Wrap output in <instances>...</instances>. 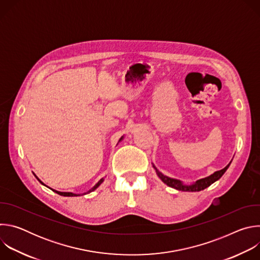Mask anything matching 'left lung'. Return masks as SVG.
Here are the masks:
<instances>
[{"instance_id": "1", "label": "left lung", "mask_w": 260, "mask_h": 260, "mask_svg": "<svg viewBox=\"0 0 260 260\" xmlns=\"http://www.w3.org/2000/svg\"><path fill=\"white\" fill-rule=\"evenodd\" d=\"M231 164H232V161L225 168L222 169V170L214 172L210 176H208L206 178H203V179H200V180H197L196 182H193L191 184H185V183H183L182 181H180L178 179H174V178L168 177V176L164 175L161 172H159L153 164L152 165H153V168H154L157 176L159 177V179L165 184H167L168 186H170L172 188H175L177 190H181V191H201V190H204L207 187H209L211 184H213L214 182H216L217 180H219L222 176H223V174L226 172V170L229 169Z\"/></svg>"}]
</instances>
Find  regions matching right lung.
<instances>
[{"instance_id":"right-lung-1","label":"right lung","mask_w":260,"mask_h":260,"mask_svg":"<svg viewBox=\"0 0 260 260\" xmlns=\"http://www.w3.org/2000/svg\"><path fill=\"white\" fill-rule=\"evenodd\" d=\"M122 139H123V136H122V137H121V138L119 139L118 143H119L120 141H122ZM118 143H117V145H118ZM34 175H35V174H34ZM35 177H36L37 179H38V181H39V182H40L41 184H43V185H44V186H47V185H45V184H44V183H43V182H42V181H41V180H40V179H39L38 177H37L36 175H35ZM104 180H105V179H104V178H102V179H101V180H100V181H99V182H98V183H96V184L94 185V186H93L92 188H90V189H89L88 191H86V192H83V193H74V192H62V191H57V190H55V189H52V188H50V187H48V186H47V187H48V188H50V189H51L52 191H54V192H56L57 194H59V196H62V197H79V196L87 194V193H89V192H91V191H94V190H95V189H96V188H98V187L100 186V185H101V184H102V183L104 182Z\"/></svg>"}]
</instances>
